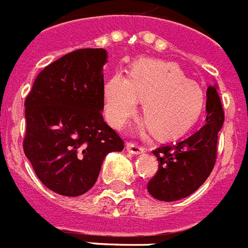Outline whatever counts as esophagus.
I'll return each instance as SVG.
<instances>
[{"label":"esophagus","mask_w":248,"mask_h":248,"mask_svg":"<svg viewBox=\"0 0 248 248\" xmlns=\"http://www.w3.org/2000/svg\"><path fill=\"white\" fill-rule=\"evenodd\" d=\"M126 151L132 154V155H140V154H143L144 148L142 146H138L137 143H132V142H126L125 144Z\"/></svg>","instance_id":"obj_1"}]
</instances>
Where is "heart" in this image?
Returning a JSON list of instances; mask_svg holds the SVG:
<instances>
[{"label": "heart", "instance_id": "b5f03b06", "mask_svg": "<svg viewBox=\"0 0 248 248\" xmlns=\"http://www.w3.org/2000/svg\"><path fill=\"white\" fill-rule=\"evenodd\" d=\"M105 115L115 128H123L142 100V126L154 128L160 138L179 136L195 125L205 108L202 88L169 61L142 59L134 62L129 78L115 73L104 88Z\"/></svg>", "mask_w": 248, "mask_h": 248}]
</instances>
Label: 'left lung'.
<instances>
[{
    "label": "left lung",
    "instance_id": "left-lung-1",
    "mask_svg": "<svg viewBox=\"0 0 248 248\" xmlns=\"http://www.w3.org/2000/svg\"><path fill=\"white\" fill-rule=\"evenodd\" d=\"M206 120L192 136L156 148L158 170L147 184L150 195L160 201H178L199 189L213 171L217 155V133L224 111L217 86L206 91Z\"/></svg>",
    "mask_w": 248,
    "mask_h": 248
}]
</instances>
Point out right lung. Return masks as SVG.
I'll list each match as a JSON object with an SVG mask.
<instances>
[{"label":"right lung","instance_id":"add662e5","mask_svg":"<svg viewBox=\"0 0 248 248\" xmlns=\"http://www.w3.org/2000/svg\"><path fill=\"white\" fill-rule=\"evenodd\" d=\"M106 61L104 48L60 57L37 75L24 104V154L39 180L59 195L90 191L106 155L124 148L101 112Z\"/></svg>","mask_w":248,"mask_h":248}]
</instances>
